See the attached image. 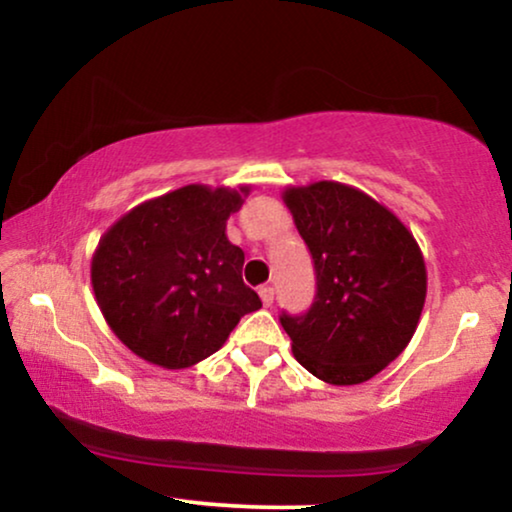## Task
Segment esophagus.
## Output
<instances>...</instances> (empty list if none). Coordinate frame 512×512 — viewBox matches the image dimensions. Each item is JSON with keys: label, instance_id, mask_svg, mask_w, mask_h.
Wrapping results in <instances>:
<instances>
[{"label": "esophagus", "instance_id": "obj_1", "mask_svg": "<svg viewBox=\"0 0 512 512\" xmlns=\"http://www.w3.org/2000/svg\"><path fill=\"white\" fill-rule=\"evenodd\" d=\"M258 296H261L265 307H270L272 300H275V291H272V286H261V289H258Z\"/></svg>", "mask_w": 512, "mask_h": 512}]
</instances>
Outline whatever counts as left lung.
<instances>
[{
  "mask_svg": "<svg viewBox=\"0 0 512 512\" xmlns=\"http://www.w3.org/2000/svg\"><path fill=\"white\" fill-rule=\"evenodd\" d=\"M317 270V298L303 317L284 314L296 361L335 387L389 366L417 331L426 263L415 235L359 188L312 181L282 191Z\"/></svg>",
  "mask_w": 512,
  "mask_h": 512,
  "instance_id": "obj_1",
  "label": "left lung"
}]
</instances>
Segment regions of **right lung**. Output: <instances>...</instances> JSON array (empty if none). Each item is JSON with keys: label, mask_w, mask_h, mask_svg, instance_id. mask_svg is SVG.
<instances>
[{"label": "right lung", "mask_w": 512, "mask_h": 512, "mask_svg": "<svg viewBox=\"0 0 512 512\" xmlns=\"http://www.w3.org/2000/svg\"><path fill=\"white\" fill-rule=\"evenodd\" d=\"M251 191L188 184L123 214L100 237L90 284L111 331L167 370L219 352L261 298L242 282L244 251L226 235Z\"/></svg>", "instance_id": "right-lung-1"}]
</instances>
